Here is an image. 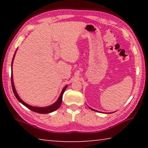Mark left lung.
<instances>
[{
    "label": "left lung",
    "mask_w": 148,
    "mask_h": 148,
    "mask_svg": "<svg viewBox=\"0 0 148 148\" xmlns=\"http://www.w3.org/2000/svg\"><path fill=\"white\" fill-rule=\"evenodd\" d=\"M91 110H93V111H96V112H98L97 111V110H94V109H92V108H91ZM111 114V113H110Z\"/></svg>",
    "instance_id": "obj_1"
}]
</instances>
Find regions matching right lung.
<instances>
[{
	"label": "right lung",
	"instance_id": "right-lung-1",
	"mask_svg": "<svg viewBox=\"0 0 148 148\" xmlns=\"http://www.w3.org/2000/svg\"><path fill=\"white\" fill-rule=\"evenodd\" d=\"M15 54H16V52H15ZM15 54L13 57V59H12V74H11V81H12V90H13V92L14 93V95L16 96V99L18 100V101L21 102V104H23L25 106H26L27 108H28L29 110H32V111H33L34 112H37V113H39V114H49V113H51L52 112H54L56 111V110H57L60 107L61 104V102H62V95H63L64 92L65 91V89H66L67 87V85L66 86H65L63 89L61 91V93L60 95V96L59 97V99H57V101L55 102L54 104L50 105V106H46V107H35V106H31V105H29L27 104V103H25L23 101H22V100L20 99V97H19L18 94L16 92V90L15 89V87H14V80H13V75H12V64H13V60L14 59V56H15Z\"/></svg>",
	"mask_w": 148,
	"mask_h": 148
}]
</instances>
